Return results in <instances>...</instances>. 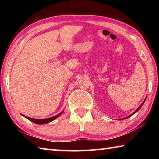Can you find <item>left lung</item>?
Listing matches in <instances>:
<instances>
[{
    "instance_id": "1",
    "label": "left lung",
    "mask_w": 159,
    "mask_h": 159,
    "mask_svg": "<svg viewBox=\"0 0 159 159\" xmlns=\"http://www.w3.org/2000/svg\"><path fill=\"white\" fill-rule=\"evenodd\" d=\"M144 102H145V100H144V102H142V104H141V105H140V106H139V107H138V109H136V111H134V113H133V114H131V115H130V116H127V117H125V118H129V117H130V116H132V115H133V114H134V113H136V112H137V111H139V109H140V108H141V107H142V105H143V104H144ZM124 119H125V118H124Z\"/></svg>"
}]
</instances>
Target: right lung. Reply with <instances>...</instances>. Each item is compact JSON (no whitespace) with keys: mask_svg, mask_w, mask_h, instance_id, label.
I'll return each mask as SVG.
<instances>
[{"mask_svg":"<svg viewBox=\"0 0 159 159\" xmlns=\"http://www.w3.org/2000/svg\"><path fill=\"white\" fill-rule=\"evenodd\" d=\"M62 112L60 113V114L55 116L53 117H51V118H44V119H35V118H29V117H27V116H24L25 118H27V119H29V120H31V121H32L33 123H36V124H45V123H48L49 122H51L53 120H55V118H57L58 116H60L62 114Z\"/></svg>","mask_w":159,"mask_h":159,"instance_id":"1","label":"right lung"}]
</instances>
